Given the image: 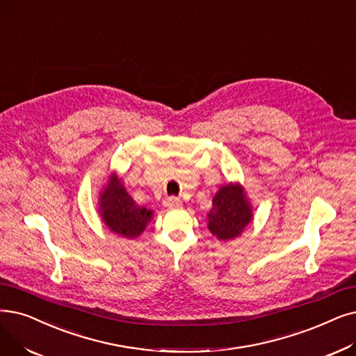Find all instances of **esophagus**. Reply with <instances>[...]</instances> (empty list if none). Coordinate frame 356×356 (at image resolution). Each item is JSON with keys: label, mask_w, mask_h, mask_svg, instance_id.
Listing matches in <instances>:
<instances>
[{"label": "esophagus", "mask_w": 356, "mask_h": 356, "mask_svg": "<svg viewBox=\"0 0 356 356\" xmlns=\"http://www.w3.org/2000/svg\"><path fill=\"white\" fill-rule=\"evenodd\" d=\"M164 207H167V208H170V209L180 208V207H181V200H180L179 197H175V196L167 197V199L164 200Z\"/></svg>", "instance_id": "34e87169"}]
</instances>
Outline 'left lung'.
<instances>
[{"instance_id": "left-lung-1", "label": "left lung", "mask_w": 356, "mask_h": 356, "mask_svg": "<svg viewBox=\"0 0 356 356\" xmlns=\"http://www.w3.org/2000/svg\"><path fill=\"white\" fill-rule=\"evenodd\" d=\"M207 218L208 229L218 240L229 241L240 237L253 221V207L243 184L229 181L221 186L212 197V209Z\"/></svg>"}]
</instances>
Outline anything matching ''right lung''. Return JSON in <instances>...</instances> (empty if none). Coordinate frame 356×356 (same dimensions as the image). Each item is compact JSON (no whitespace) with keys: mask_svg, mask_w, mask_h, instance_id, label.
<instances>
[{"mask_svg":"<svg viewBox=\"0 0 356 356\" xmlns=\"http://www.w3.org/2000/svg\"><path fill=\"white\" fill-rule=\"evenodd\" d=\"M99 215L113 234L123 238L140 237L152 220V209L140 207L128 193L122 179L112 172L99 192Z\"/></svg>","mask_w":356,"mask_h":356,"instance_id":"1","label":"right lung"}]
</instances>
